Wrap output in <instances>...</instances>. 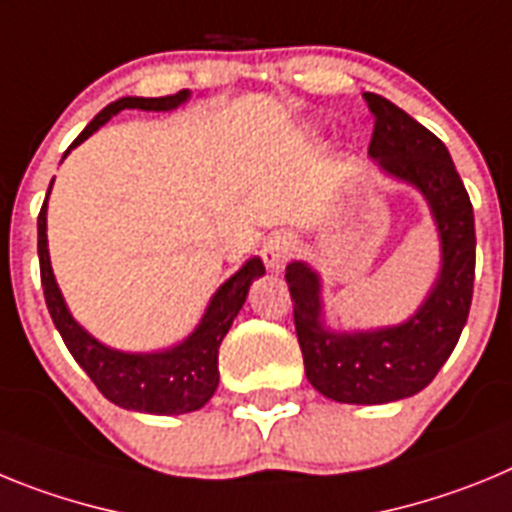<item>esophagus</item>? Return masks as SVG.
Returning <instances> with one entry per match:
<instances>
[{
    "instance_id": "1",
    "label": "esophagus",
    "mask_w": 512,
    "mask_h": 512,
    "mask_svg": "<svg viewBox=\"0 0 512 512\" xmlns=\"http://www.w3.org/2000/svg\"><path fill=\"white\" fill-rule=\"evenodd\" d=\"M295 253V238L289 233H274L264 241V248H261V256H264V264L269 266L271 271H279Z\"/></svg>"
}]
</instances>
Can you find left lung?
Returning a JSON list of instances; mask_svg holds the SVG:
<instances>
[{"label":"left lung","instance_id":"1","mask_svg":"<svg viewBox=\"0 0 512 512\" xmlns=\"http://www.w3.org/2000/svg\"><path fill=\"white\" fill-rule=\"evenodd\" d=\"M374 115L369 158L395 182L415 187L431 210L441 246L436 282L397 325L333 330L325 325L323 282L305 261L287 266L297 341L307 382L346 405H384L433 382L467 325L474 287V212L449 148L390 99L366 92Z\"/></svg>","mask_w":512,"mask_h":512}]
</instances>
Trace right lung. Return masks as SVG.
<instances>
[{"label": "right lung", "mask_w": 512, "mask_h": 512, "mask_svg": "<svg viewBox=\"0 0 512 512\" xmlns=\"http://www.w3.org/2000/svg\"><path fill=\"white\" fill-rule=\"evenodd\" d=\"M192 92L169 94V97H122L107 104L87 128L81 130L79 138L63 153L69 156L76 146H81L92 133H97L104 122H110L122 110H146V112H171L189 102ZM53 187V182H51ZM48 187V194H51ZM48 197L38 215V259H40V282L48 312L53 325L61 333L63 343L76 359V364L89 374L97 390L115 405L135 413L151 415H184L205 408V402L215 395L220 372H217V348L223 343L225 333L233 325L235 315L241 312L248 297V287L253 279L264 277L266 269L259 256H251L233 277L225 279L217 287L215 295L207 302L205 315L194 325L184 341L171 348L151 351V354H133L120 351L107 343L97 341L76 318L71 315L69 305L63 300L53 277L51 253H48Z\"/></svg>", "instance_id": "add662e5"}]
</instances>
